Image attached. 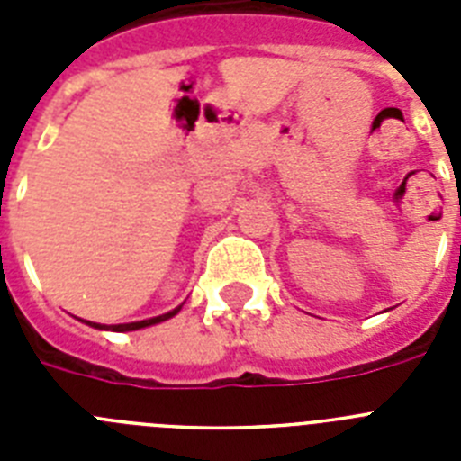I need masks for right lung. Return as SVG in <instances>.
<instances>
[{"mask_svg":"<svg viewBox=\"0 0 461 461\" xmlns=\"http://www.w3.org/2000/svg\"><path fill=\"white\" fill-rule=\"evenodd\" d=\"M180 307H175L173 312L168 313H161V316H154V319H145V321H133V323H120V325H101V323H92V321H83L85 325H92L96 330H113V332H131V330H142V328H149V325H157V323H164V321L173 319L175 313H180Z\"/></svg>","mask_w":461,"mask_h":461,"instance_id":"right-lung-1","label":"right lung"}]
</instances>
